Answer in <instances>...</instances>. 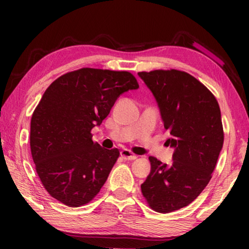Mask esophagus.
Listing matches in <instances>:
<instances>
[{"mask_svg": "<svg viewBox=\"0 0 249 249\" xmlns=\"http://www.w3.org/2000/svg\"><path fill=\"white\" fill-rule=\"evenodd\" d=\"M121 156L126 160H134L136 158V156H135L132 151L128 150V149H123L121 151Z\"/></svg>", "mask_w": 249, "mask_h": 249, "instance_id": "34e87169", "label": "esophagus"}]
</instances>
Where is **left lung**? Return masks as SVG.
I'll list each match as a JSON object with an SVG mask.
<instances>
[{
	"instance_id": "1",
	"label": "left lung",
	"mask_w": 249,
	"mask_h": 249,
	"mask_svg": "<svg viewBox=\"0 0 249 249\" xmlns=\"http://www.w3.org/2000/svg\"><path fill=\"white\" fill-rule=\"evenodd\" d=\"M158 104L174 148L172 162L149 157L150 174L141 185L149 206L159 213L184 208L212 177L224 134L216 99L191 74L179 70L138 72Z\"/></svg>"
}]
</instances>
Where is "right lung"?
I'll return each mask as SVG.
<instances>
[{"label":"right lung","instance_id":"right-lung-1","mask_svg":"<svg viewBox=\"0 0 249 249\" xmlns=\"http://www.w3.org/2000/svg\"><path fill=\"white\" fill-rule=\"evenodd\" d=\"M138 89L127 71L82 68L50 84L33 113L31 150L46 190L68 206L100 192L120 156L92 141L121 94Z\"/></svg>","mask_w":249,"mask_h":249}]
</instances>
